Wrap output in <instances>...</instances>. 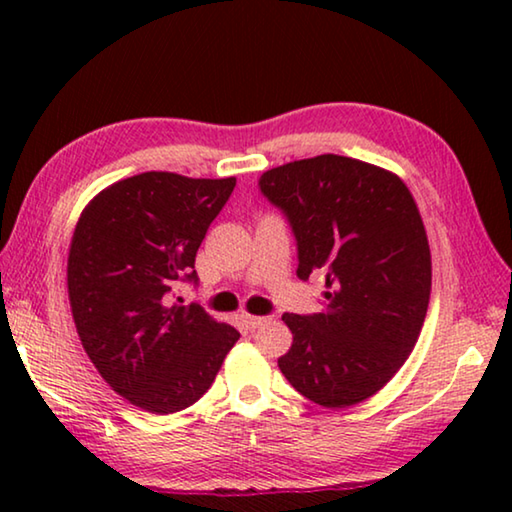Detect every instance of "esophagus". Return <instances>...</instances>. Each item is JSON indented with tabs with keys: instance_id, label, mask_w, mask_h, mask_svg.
Returning <instances> with one entry per match:
<instances>
[{
	"instance_id": "obj_1",
	"label": "esophagus",
	"mask_w": 512,
	"mask_h": 512,
	"mask_svg": "<svg viewBox=\"0 0 512 512\" xmlns=\"http://www.w3.org/2000/svg\"><path fill=\"white\" fill-rule=\"evenodd\" d=\"M244 318V323H246V327H250V329H257V327H262L264 323H266V316H250V314H244L241 316Z\"/></svg>"
}]
</instances>
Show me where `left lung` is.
<instances>
[{
	"instance_id": "8db88e82",
	"label": "left lung",
	"mask_w": 512,
	"mask_h": 512,
	"mask_svg": "<svg viewBox=\"0 0 512 512\" xmlns=\"http://www.w3.org/2000/svg\"><path fill=\"white\" fill-rule=\"evenodd\" d=\"M259 189L287 216L300 280L323 268L329 289L320 314L282 316L293 343L277 366L327 409L368 400L409 359L429 307V241L409 187L327 153L262 173Z\"/></svg>"
}]
</instances>
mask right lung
Here are the masks:
<instances>
[{
    "label": "right lung",
    "mask_w": 512,
    "mask_h": 512,
    "mask_svg": "<svg viewBox=\"0 0 512 512\" xmlns=\"http://www.w3.org/2000/svg\"><path fill=\"white\" fill-rule=\"evenodd\" d=\"M235 185L146 171L103 189L76 223L67 259L76 332L112 391L149 413L201 400L239 339L196 302H171L178 282H198L196 253Z\"/></svg>",
    "instance_id": "right-lung-1"
}]
</instances>
